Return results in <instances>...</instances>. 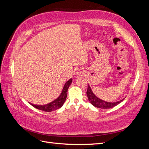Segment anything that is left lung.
<instances>
[{
  "mask_svg": "<svg viewBox=\"0 0 149 149\" xmlns=\"http://www.w3.org/2000/svg\"><path fill=\"white\" fill-rule=\"evenodd\" d=\"M86 94L88 97V100L91 103V104L96 107L101 108V109H110V108L114 107V106L119 104L120 102H121L124 100H123L116 102H109L102 101L100 100V99L97 98L95 95H94L93 93L92 92L91 88H90L89 84H88V90L86 92Z\"/></svg>",
  "mask_w": 149,
  "mask_h": 149,
  "instance_id": "obj_1",
  "label": "left lung"
}]
</instances>
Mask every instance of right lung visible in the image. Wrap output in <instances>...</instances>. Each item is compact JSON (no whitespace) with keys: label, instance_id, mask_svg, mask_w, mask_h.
I'll list each match as a JSON object with an SVG mask.
<instances>
[{"label":"right lung","instance_id":"1","mask_svg":"<svg viewBox=\"0 0 149 149\" xmlns=\"http://www.w3.org/2000/svg\"><path fill=\"white\" fill-rule=\"evenodd\" d=\"M72 82V79H70L69 81L65 83L64 85L63 89L62 90V93H61L60 96L58 97L56 100L53 101V102L48 104L46 105H43V106H37V105H34L33 104H30L31 106H33L34 107L37 108L38 109L42 110L45 112H52L53 111H55L56 109H59L63 105L64 102H65V100L67 97V92L68 88L71 84Z\"/></svg>","mask_w":149,"mask_h":149}]
</instances>
